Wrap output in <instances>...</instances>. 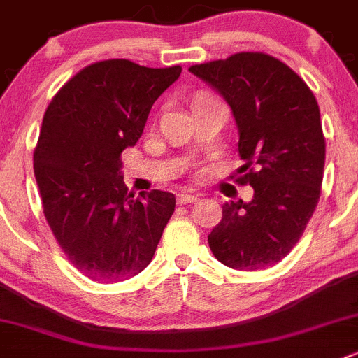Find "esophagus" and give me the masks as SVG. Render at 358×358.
Listing matches in <instances>:
<instances>
[{
	"mask_svg": "<svg viewBox=\"0 0 358 358\" xmlns=\"http://www.w3.org/2000/svg\"><path fill=\"white\" fill-rule=\"evenodd\" d=\"M199 200V196L196 195H189V193H179L177 195V203L179 206H188V203H193Z\"/></svg>",
	"mask_w": 358,
	"mask_h": 358,
	"instance_id": "1",
	"label": "esophagus"
}]
</instances>
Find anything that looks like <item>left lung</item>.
<instances>
[{
    "label": "left lung",
    "mask_w": 358,
    "mask_h": 358,
    "mask_svg": "<svg viewBox=\"0 0 358 358\" xmlns=\"http://www.w3.org/2000/svg\"><path fill=\"white\" fill-rule=\"evenodd\" d=\"M223 96L239 131L250 202L223 203L207 241L214 257L237 271L278 264L301 239L320 199L325 138L308 84L285 63L239 52L189 68Z\"/></svg>",
    "instance_id": "left-lung-1"
}]
</instances>
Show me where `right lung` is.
<instances>
[{"label":"right lung","instance_id":"right-lung-1","mask_svg":"<svg viewBox=\"0 0 358 358\" xmlns=\"http://www.w3.org/2000/svg\"><path fill=\"white\" fill-rule=\"evenodd\" d=\"M181 70L100 61L71 77L43 115L33 155L43 214L68 260L94 281L144 271L176 209L169 192H128L121 152Z\"/></svg>","mask_w":358,"mask_h":358}]
</instances>
